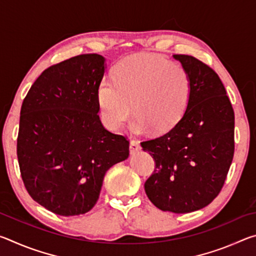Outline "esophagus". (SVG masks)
Here are the masks:
<instances>
[{
    "mask_svg": "<svg viewBox=\"0 0 256 256\" xmlns=\"http://www.w3.org/2000/svg\"><path fill=\"white\" fill-rule=\"evenodd\" d=\"M140 149H141L140 142L136 141V140H131V142H130V152L136 154Z\"/></svg>",
    "mask_w": 256,
    "mask_h": 256,
    "instance_id": "34e87169",
    "label": "esophagus"
}]
</instances>
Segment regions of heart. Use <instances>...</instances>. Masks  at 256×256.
<instances>
[{
  "label": "heart",
  "instance_id": "b5f03b06",
  "mask_svg": "<svg viewBox=\"0 0 256 256\" xmlns=\"http://www.w3.org/2000/svg\"><path fill=\"white\" fill-rule=\"evenodd\" d=\"M192 84L188 71L158 54H138L120 60L112 76L97 90L104 122L110 130L122 128L136 104L131 128L164 132L174 128L188 110Z\"/></svg>",
  "mask_w": 256,
  "mask_h": 256
}]
</instances>
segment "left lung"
Returning a JSON list of instances; mask_svg holds the SVG:
<instances>
[{
  "instance_id": "obj_1",
  "label": "left lung",
  "mask_w": 256,
  "mask_h": 256,
  "mask_svg": "<svg viewBox=\"0 0 256 256\" xmlns=\"http://www.w3.org/2000/svg\"><path fill=\"white\" fill-rule=\"evenodd\" d=\"M174 58L190 78V100L174 128L141 142L156 164L144 190L158 209L188 214L210 204L222 188L235 151V114L214 68L190 55Z\"/></svg>"
}]
</instances>
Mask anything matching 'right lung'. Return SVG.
<instances>
[{"instance_id": "1", "label": "right lung", "mask_w": 256, "mask_h": 256, "mask_svg": "<svg viewBox=\"0 0 256 256\" xmlns=\"http://www.w3.org/2000/svg\"><path fill=\"white\" fill-rule=\"evenodd\" d=\"M104 73V56L78 55L47 68L24 99L16 140L21 178L32 200L53 214L92 210L106 172L128 157V138L99 118Z\"/></svg>"}]
</instances>
